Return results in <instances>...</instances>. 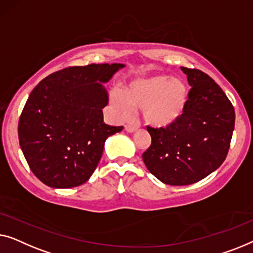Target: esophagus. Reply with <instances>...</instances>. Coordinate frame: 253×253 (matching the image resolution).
Segmentation results:
<instances>
[{"mask_svg": "<svg viewBox=\"0 0 253 253\" xmlns=\"http://www.w3.org/2000/svg\"><path fill=\"white\" fill-rule=\"evenodd\" d=\"M137 126H131V125H126L125 126V129L126 131H128V133H134V131L137 130Z\"/></svg>", "mask_w": 253, "mask_h": 253, "instance_id": "1", "label": "esophagus"}]
</instances>
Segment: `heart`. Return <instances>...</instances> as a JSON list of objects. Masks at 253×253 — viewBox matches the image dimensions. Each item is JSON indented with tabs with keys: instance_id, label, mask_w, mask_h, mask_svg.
Returning <instances> with one entry per match:
<instances>
[{
	"instance_id": "1",
	"label": "heart",
	"mask_w": 253,
	"mask_h": 253,
	"mask_svg": "<svg viewBox=\"0 0 253 253\" xmlns=\"http://www.w3.org/2000/svg\"><path fill=\"white\" fill-rule=\"evenodd\" d=\"M110 97L124 117H129L131 109L142 110L148 126L155 129H167L176 125L183 117L189 89L181 78L155 74L131 80L124 92L112 89Z\"/></svg>"
}]
</instances>
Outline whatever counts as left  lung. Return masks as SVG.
I'll return each instance as SVG.
<instances>
[{
  "mask_svg": "<svg viewBox=\"0 0 253 253\" xmlns=\"http://www.w3.org/2000/svg\"><path fill=\"white\" fill-rule=\"evenodd\" d=\"M191 89L186 112L167 129L147 127L151 145L142 155L152 175L169 186L198 182L221 166L228 154L235 110L215 81L181 67Z\"/></svg>",
  "mask_w": 253,
  "mask_h": 253,
  "instance_id": "left-lung-1",
  "label": "left lung"
}]
</instances>
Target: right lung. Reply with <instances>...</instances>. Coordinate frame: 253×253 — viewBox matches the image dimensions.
<instances>
[{
  "label": "right lung",
  "mask_w": 253,
  "mask_h": 253,
  "mask_svg": "<svg viewBox=\"0 0 253 253\" xmlns=\"http://www.w3.org/2000/svg\"><path fill=\"white\" fill-rule=\"evenodd\" d=\"M124 64H90L57 71L28 96L18 124L20 149L32 172L51 188L87 182L106 138L123 130L103 122L106 84Z\"/></svg>",
  "instance_id": "obj_1"
}]
</instances>
